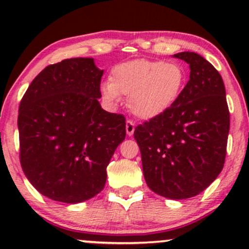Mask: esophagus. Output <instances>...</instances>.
<instances>
[{
    "label": "esophagus",
    "mask_w": 249,
    "mask_h": 249,
    "mask_svg": "<svg viewBox=\"0 0 249 249\" xmlns=\"http://www.w3.org/2000/svg\"><path fill=\"white\" fill-rule=\"evenodd\" d=\"M125 127H126L127 136H132L134 132V123L132 121H126V125H125Z\"/></svg>",
    "instance_id": "1"
}]
</instances>
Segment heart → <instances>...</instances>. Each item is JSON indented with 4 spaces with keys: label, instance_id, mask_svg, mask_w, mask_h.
<instances>
[{
    "label": "heart",
    "instance_id": "heart-1",
    "mask_svg": "<svg viewBox=\"0 0 249 249\" xmlns=\"http://www.w3.org/2000/svg\"><path fill=\"white\" fill-rule=\"evenodd\" d=\"M187 82L180 63L161 59H136L116 65L110 81L102 83L101 95L110 107L127 96V107L134 116L152 119L166 112L178 101Z\"/></svg>",
    "mask_w": 249,
    "mask_h": 249
}]
</instances>
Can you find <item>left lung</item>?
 <instances>
[{
  "label": "left lung",
  "instance_id": "obj_1",
  "mask_svg": "<svg viewBox=\"0 0 249 249\" xmlns=\"http://www.w3.org/2000/svg\"><path fill=\"white\" fill-rule=\"evenodd\" d=\"M174 57L190 65V81L172 107L136 127L134 139L147 186L180 200L198 196L221 172L230 111L224 81L210 62L188 51Z\"/></svg>",
  "mask_w": 249,
  "mask_h": 249
}]
</instances>
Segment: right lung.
<instances>
[{"label": "right lung", "mask_w": 249, "mask_h": 249, "mask_svg": "<svg viewBox=\"0 0 249 249\" xmlns=\"http://www.w3.org/2000/svg\"><path fill=\"white\" fill-rule=\"evenodd\" d=\"M103 70L93 58L48 65L19 103V161L34 187L55 201L77 204L105 186L107 167L125 139L123 115L103 110Z\"/></svg>", "instance_id": "obj_1"}]
</instances>
